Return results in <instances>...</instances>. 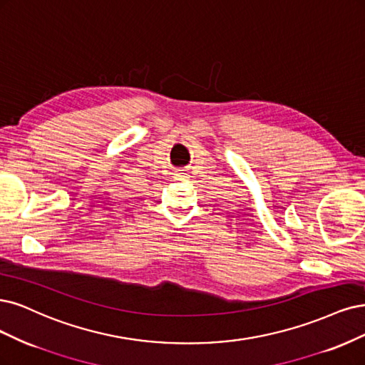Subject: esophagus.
Here are the masks:
<instances>
[{"instance_id":"34e87169","label":"esophagus","mask_w":365,"mask_h":365,"mask_svg":"<svg viewBox=\"0 0 365 365\" xmlns=\"http://www.w3.org/2000/svg\"><path fill=\"white\" fill-rule=\"evenodd\" d=\"M185 178H188L185 173H177V177H175V180H177V181H182V180H185Z\"/></svg>"}]
</instances>
